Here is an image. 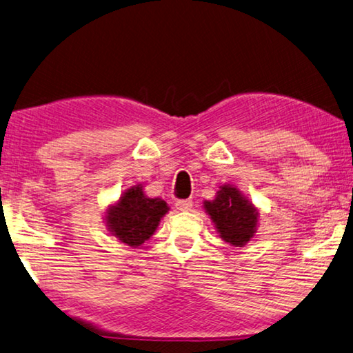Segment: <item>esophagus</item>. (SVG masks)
<instances>
[{
  "mask_svg": "<svg viewBox=\"0 0 353 353\" xmlns=\"http://www.w3.org/2000/svg\"><path fill=\"white\" fill-rule=\"evenodd\" d=\"M175 208L178 211H190V208H192V200H178L175 203Z\"/></svg>",
  "mask_w": 353,
  "mask_h": 353,
  "instance_id": "obj_1",
  "label": "esophagus"
}]
</instances>
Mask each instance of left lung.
Segmentation results:
<instances>
[{
    "instance_id": "8db88e82",
    "label": "left lung",
    "mask_w": 353,
    "mask_h": 353,
    "mask_svg": "<svg viewBox=\"0 0 353 353\" xmlns=\"http://www.w3.org/2000/svg\"><path fill=\"white\" fill-rule=\"evenodd\" d=\"M203 208L221 238L230 245L244 247L256 233L259 212L233 184H222L214 200H205Z\"/></svg>"
}]
</instances>
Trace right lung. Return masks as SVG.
<instances>
[{"mask_svg":"<svg viewBox=\"0 0 353 353\" xmlns=\"http://www.w3.org/2000/svg\"><path fill=\"white\" fill-rule=\"evenodd\" d=\"M169 210L163 199L147 197L142 184H136L126 189L115 203L108 206L105 222L109 233L120 242L139 247L152 238Z\"/></svg>","mask_w":353,"mask_h":353,"instance_id":"right-lung-1","label":"right lung"}]
</instances>
